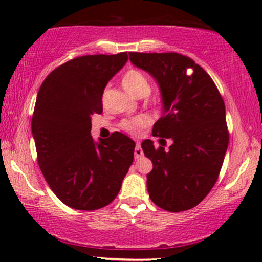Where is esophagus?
<instances>
[{
	"label": "esophagus",
	"instance_id": "34e87169",
	"mask_svg": "<svg viewBox=\"0 0 262 262\" xmlns=\"http://www.w3.org/2000/svg\"><path fill=\"white\" fill-rule=\"evenodd\" d=\"M143 155H144V152H143V150H141L140 144H137V146H135V149H134L135 159H140Z\"/></svg>",
	"mask_w": 262,
	"mask_h": 262
}]
</instances>
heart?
Masks as SVG:
<instances>
[{
  "mask_svg": "<svg viewBox=\"0 0 262 262\" xmlns=\"http://www.w3.org/2000/svg\"><path fill=\"white\" fill-rule=\"evenodd\" d=\"M122 86L130 95L138 96L141 95H148L150 91V86L148 82V79L145 77L141 71L135 70V69H130L127 73L122 76ZM150 119L146 116H139L135 117L133 119H128L122 123V128L124 130L129 132V133H137L141 128L148 125Z\"/></svg>",
  "mask_w": 262,
  "mask_h": 262,
  "instance_id": "b5f03b06",
  "label": "heart"
}]
</instances>
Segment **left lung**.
<instances>
[{"mask_svg":"<svg viewBox=\"0 0 262 262\" xmlns=\"http://www.w3.org/2000/svg\"><path fill=\"white\" fill-rule=\"evenodd\" d=\"M129 60L160 90L162 113L152 135L172 140L169 150L156 149L150 139L141 143L152 162L149 196L169 212L193 208L214 186L227 152L223 98L209 75L181 54L130 53Z\"/></svg>","mask_w":262,"mask_h":262,"instance_id":"1","label":"left lung"}]
</instances>
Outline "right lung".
Listing matches in <instances>:
<instances>
[{
  "label": "right lung",
  "instance_id": "obj_1",
  "mask_svg": "<svg viewBox=\"0 0 262 262\" xmlns=\"http://www.w3.org/2000/svg\"><path fill=\"white\" fill-rule=\"evenodd\" d=\"M127 61V53L80 56L56 68L39 89L32 118L39 167L54 193L74 209L110 204L133 162L135 143L127 135L91 137L104 87Z\"/></svg>",
  "mask_w": 262,
  "mask_h": 262
}]
</instances>
